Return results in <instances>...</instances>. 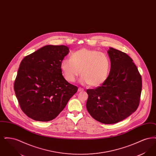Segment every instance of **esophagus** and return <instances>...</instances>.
I'll list each match as a JSON object with an SVG mask.
<instances>
[{
  "instance_id": "1",
  "label": "esophagus",
  "mask_w": 156,
  "mask_h": 156,
  "mask_svg": "<svg viewBox=\"0 0 156 156\" xmlns=\"http://www.w3.org/2000/svg\"><path fill=\"white\" fill-rule=\"evenodd\" d=\"M83 90H84V89L83 88H78V92H82V91H83Z\"/></svg>"
}]
</instances>
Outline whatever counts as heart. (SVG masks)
I'll list each match as a JSON object with an SVG mask.
<instances>
[{
  "label": "heart",
  "mask_w": 156,
  "mask_h": 156,
  "mask_svg": "<svg viewBox=\"0 0 156 156\" xmlns=\"http://www.w3.org/2000/svg\"><path fill=\"white\" fill-rule=\"evenodd\" d=\"M111 67L107 55L87 48L71 52L70 58L62 59L61 62V69L67 81H75L81 73L82 83L92 87H99L106 81Z\"/></svg>",
  "instance_id": "heart-1"
}]
</instances>
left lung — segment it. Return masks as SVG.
<instances>
[{"instance_id":"1","label":"left lung","mask_w":156,"mask_h":156,"mask_svg":"<svg viewBox=\"0 0 156 156\" xmlns=\"http://www.w3.org/2000/svg\"><path fill=\"white\" fill-rule=\"evenodd\" d=\"M111 62L106 81L96 89H87V109L91 116L104 124H113L137 109L141 95V75L126 53L110 47Z\"/></svg>"}]
</instances>
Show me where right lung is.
Returning a JSON list of instances; mask_svg holds the SVG:
<instances>
[{
    "label": "right lung",
    "mask_w": 156,
    "mask_h": 156,
    "mask_svg": "<svg viewBox=\"0 0 156 156\" xmlns=\"http://www.w3.org/2000/svg\"><path fill=\"white\" fill-rule=\"evenodd\" d=\"M66 45H47L26 56L14 83L23 112L30 118L48 122L55 118L77 92L65 80L61 62L69 53Z\"/></svg>",
    "instance_id": "1"
}]
</instances>
